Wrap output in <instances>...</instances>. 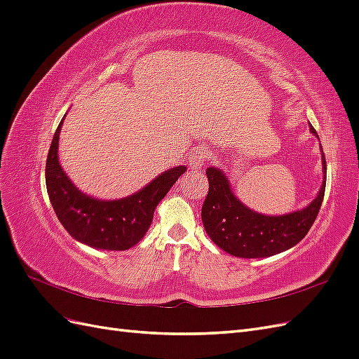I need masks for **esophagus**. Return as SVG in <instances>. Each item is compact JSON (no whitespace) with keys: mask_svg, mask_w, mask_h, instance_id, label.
<instances>
[{"mask_svg":"<svg viewBox=\"0 0 359 359\" xmlns=\"http://www.w3.org/2000/svg\"><path fill=\"white\" fill-rule=\"evenodd\" d=\"M208 158H210V151H208V149L193 151V154H191L190 161H189L190 169H193V170L201 169V168L205 165V161L208 160Z\"/></svg>","mask_w":359,"mask_h":359,"instance_id":"obj_1","label":"esophagus"}]
</instances>
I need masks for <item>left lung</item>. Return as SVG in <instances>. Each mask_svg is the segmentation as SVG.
Here are the masks:
<instances>
[{"label":"left lung","instance_id":"obj_1","mask_svg":"<svg viewBox=\"0 0 359 359\" xmlns=\"http://www.w3.org/2000/svg\"><path fill=\"white\" fill-rule=\"evenodd\" d=\"M311 133L316 130L310 127ZM323 172L327 161L322 151ZM210 190L202 205V223L211 240L236 257H268L297 245L306 236L319 214L327 178L320 191L307 208L286 215H262L248 210L236 199L229 181L217 168L206 169Z\"/></svg>","mask_w":359,"mask_h":359}]
</instances>
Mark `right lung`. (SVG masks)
<instances>
[{"label":"right lung","mask_w":359,"mask_h":359,"mask_svg":"<svg viewBox=\"0 0 359 359\" xmlns=\"http://www.w3.org/2000/svg\"><path fill=\"white\" fill-rule=\"evenodd\" d=\"M61 124L46 158V189L58 220L74 240L103 250H127L142 240L158 202L186 172L177 166L161 173L147 187L119 201H97L76 189L58 163Z\"/></svg>","instance_id":"obj_1"}]
</instances>
